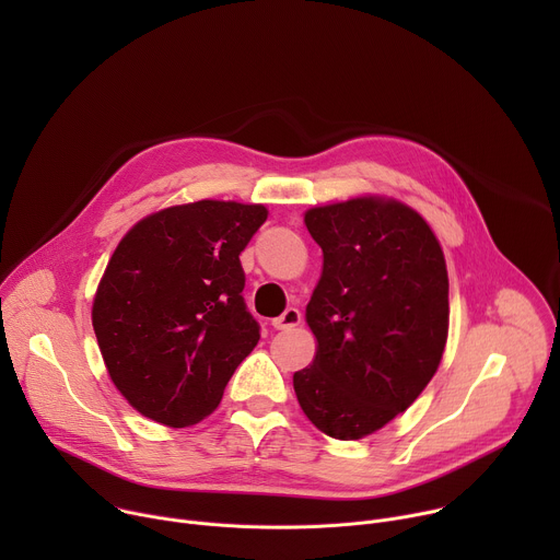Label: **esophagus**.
<instances>
[{
  "label": "esophagus",
  "instance_id": "1",
  "mask_svg": "<svg viewBox=\"0 0 560 560\" xmlns=\"http://www.w3.org/2000/svg\"><path fill=\"white\" fill-rule=\"evenodd\" d=\"M301 324V312L296 307H288L281 316L272 318V326L277 330H290V328H296Z\"/></svg>",
  "mask_w": 560,
  "mask_h": 560
}]
</instances>
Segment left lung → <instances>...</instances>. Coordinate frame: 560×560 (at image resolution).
<instances>
[{
  "instance_id": "left-lung-1",
  "label": "left lung",
  "mask_w": 560,
  "mask_h": 560,
  "mask_svg": "<svg viewBox=\"0 0 560 560\" xmlns=\"http://www.w3.org/2000/svg\"><path fill=\"white\" fill-rule=\"evenodd\" d=\"M303 221L324 266L305 305L316 352L292 383L318 430L357 441L406 412L439 370L450 328L445 257L430 223L392 197L314 206Z\"/></svg>"
}]
</instances>
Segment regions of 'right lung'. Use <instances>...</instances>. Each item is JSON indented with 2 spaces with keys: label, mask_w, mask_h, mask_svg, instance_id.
I'll return each instance as SVG.
<instances>
[{
  "label": "right lung",
  "mask_w": 560,
  "mask_h": 560,
  "mask_svg": "<svg viewBox=\"0 0 560 560\" xmlns=\"http://www.w3.org/2000/svg\"><path fill=\"white\" fill-rule=\"evenodd\" d=\"M268 219L264 203L201 199L137 221L93 299L106 370L143 417L188 428L212 415L259 343L238 255Z\"/></svg>",
  "instance_id": "obj_1"
}]
</instances>
